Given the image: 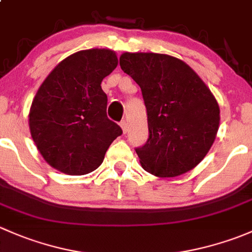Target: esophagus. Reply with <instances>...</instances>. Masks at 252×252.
Here are the masks:
<instances>
[{"label":"esophagus","instance_id":"34e87169","mask_svg":"<svg viewBox=\"0 0 252 252\" xmlns=\"http://www.w3.org/2000/svg\"><path fill=\"white\" fill-rule=\"evenodd\" d=\"M121 126H122V129H123V133L126 134V131H128V123H126V121H122Z\"/></svg>","mask_w":252,"mask_h":252}]
</instances>
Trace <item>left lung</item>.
Instances as JSON below:
<instances>
[{
    "instance_id": "8db88e82",
    "label": "left lung",
    "mask_w": 252,
    "mask_h": 252,
    "mask_svg": "<svg viewBox=\"0 0 252 252\" xmlns=\"http://www.w3.org/2000/svg\"><path fill=\"white\" fill-rule=\"evenodd\" d=\"M119 64L140 86L146 107L149 138L135 149L142 168L172 178L196 167L220 126L210 89L187 63L168 55L126 52Z\"/></svg>"
}]
</instances>
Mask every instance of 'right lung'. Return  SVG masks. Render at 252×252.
Listing matches in <instances>:
<instances>
[{
	"label": "right lung",
	"mask_w": 252,
	"mask_h": 252,
	"mask_svg": "<svg viewBox=\"0 0 252 252\" xmlns=\"http://www.w3.org/2000/svg\"><path fill=\"white\" fill-rule=\"evenodd\" d=\"M118 64L113 51L93 48L69 56L48 74L29 113L32 138L45 161L70 175L95 171L123 130L106 113L101 81Z\"/></svg>",
	"instance_id": "obj_1"
}]
</instances>
